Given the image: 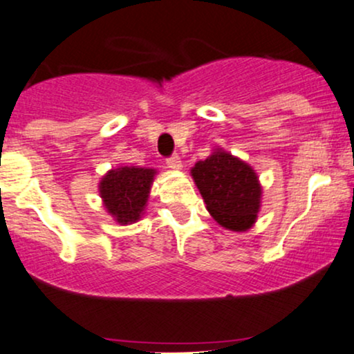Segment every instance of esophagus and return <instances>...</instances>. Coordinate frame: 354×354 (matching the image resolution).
<instances>
[{"mask_svg":"<svg viewBox=\"0 0 354 354\" xmlns=\"http://www.w3.org/2000/svg\"><path fill=\"white\" fill-rule=\"evenodd\" d=\"M167 167L172 169V171H180V169L183 167L180 158H178L177 154L172 156V158H169L167 159Z\"/></svg>","mask_w":354,"mask_h":354,"instance_id":"1","label":"esophagus"}]
</instances>
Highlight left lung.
Returning a JSON list of instances; mask_svg holds the SVG:
<instances>
[{
    "instance_id": "left-lung-1",
    "label": "left lung",
    "mask_w": 354,
    "mask_h": 354,
    "mask_svg": "<svg viewBox=\"0 0 354 354\" xmlns=\"http://www.w3.org/2000/svg\"><path fill=\"white\" fill-rule=\"evenodd\" d=\"M190 174L206 209L219 226L234 232H245L254 226L263 190L250 164L216 148L205 160H198Z\"/></svg>"
}]
</instances>
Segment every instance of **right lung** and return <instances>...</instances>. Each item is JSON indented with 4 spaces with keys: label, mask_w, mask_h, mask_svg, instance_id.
I'll use <instances>...</instances> for the list:
<instances>
[{
    "label": "right lung",
    "mask_w": 354,
    "mask_h": 354,
    "mask_svg": "<svg viewBox=\"0 0 354 354\" xmlns=\"http://www.w3.org/2000/svg\"><path fill=\"white\" fill-rule=\"evenodd\" d=\"M156 174L151 167L120 166L102 176L99 195L113 221L127 226L143 218Z\"/></svg>",
    "instance_id": "right-lung-1"
}]
</instances>
